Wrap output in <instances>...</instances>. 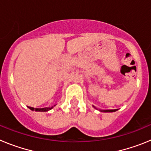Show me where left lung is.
I'll return each instance as SVG.
<instances>
[{"label":"left lung","instance_id":"left-lung-1","mask_svg":"<svg viewBox=\"0 0 151 151\" xmlns=\"http://www.w3.org/2000/svg\"><path fill=\"white\" fill-rule=\"evenodd\" d=\"M117 110H101V112H105V113H112V112H115Z\"/></svg>","mask_w":151,"mask_h":151}]
</instances>
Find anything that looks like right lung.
<instances>
[{
    "mask_svg": "<svg viewBox=\"0 0 151 151\" xmlns=\"http://www.w3.org/2000/svg\"><path fill=\"white\" fill-rule=\"evenodd\" d=\"M54 106H55V105H54ZM29 108L31 110H35V111H39V112H47V111H48V110H51L52 108H53V106H51V107H45V108H35V109L34 107L29 106Z\"/></svg>",
    "mask_w": 151,
    "mask_h": 151,
    "instance_id": "1",
    "label": "right lung"
}]
</instances>
